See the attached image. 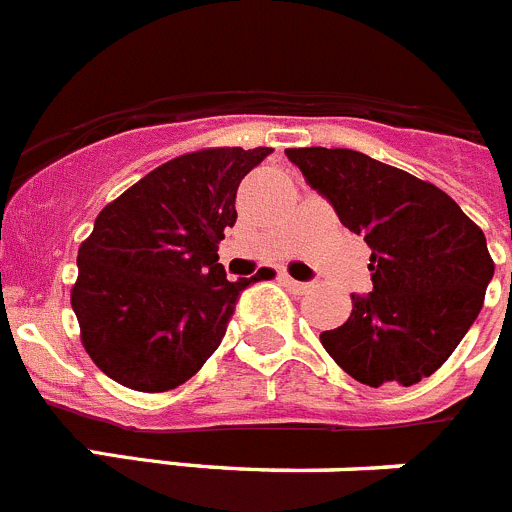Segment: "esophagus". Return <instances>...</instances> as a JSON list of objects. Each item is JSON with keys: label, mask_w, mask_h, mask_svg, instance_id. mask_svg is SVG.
Instances as JSON below:
<instances>
[{"label": "esophagus", "mask_w": 512, "mask_h": 512, "mask_svg": "<svg viewBox=\"0 0 512 512\" xmlns=\"http://www.w3.org/2000/svg\"><path fill=\"white\" fill-rule=\"evenodd\" d=\"M279 282H282V287H287L289 292H295V295H302V292H307V289H310V284L307 282H297V279L287 277V274H282V277H279Z\"/></svg>", "instance_id": "obj_1"}]
</instances>
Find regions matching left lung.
<instances>
[{
    "label": "left lung",
    "instance_id": "left-lung-1",
    "mask_svg": "<svg viewBox=\"0 0 512 512\" xmlns=\"http://www.w3.org/2000/svg\"><path fill=\"white\" fill-rule=\"evenodd\" d=\"M284 153L372 248L374 289L351 295L346 323L320 333L323 348L369 387H410L431 377L477 320L495 274L482 228L436 184L366 153Z\"/></svg>",
    "mask_w": 512,
    "mask_h": 512
}]
</instances>
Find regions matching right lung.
<instances>
[{
  "instance_id": "obj_1",
  "label": "right lung",
  "mask_w": 512,
  "mask_h": 512,
  "mask_svg": "<svg viewBox=\"0 0 512 512\" xmlns=\"http://www.w3.org/2000/svg\"><path fill=\"white\" fill-rule=\"evenodd\" d=\"M271 148H202L176 156L102 207L79 246L71 307L81 346L110 379L138 392L174 390L225 336L251 279L217 264L235 192Z\"/></svg>"
}]
</instances>
